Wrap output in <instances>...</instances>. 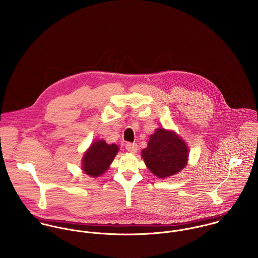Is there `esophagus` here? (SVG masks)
Wrapping results in <instances>:
<instances>
[{"label": "esophagus", "instance_id": "34e87169", "mask_svg": "<svg viewBox=\"0 0 258 258\" xmlns=\"http://www.w3.org/2000/svg\"><path fill=\"white\" fill-rule=\"evenodd\" d=\"M125 148L130 153H136L138 151V146L135 143H127Z\"/></svg>", "mask_w": 258, "mask_h": 258}]
</instances>
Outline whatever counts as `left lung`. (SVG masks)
<instances>
[{"instance_id":"left-lung-1","label":"left lung","mask_w":258,"mask_h":258,"mask_svg":"<svg viewBox=\"0 0 258 258\" xmlns=\"http://www.w3.org/2000/svg\"><path fill=\"white\" fill-rule=\"evenodd\" d=\"M142 157L148 169L158 178L164 179L183 170L188 157L184 140L174 131L158 128L150 136Z\"/></svg>"}]
</instances>
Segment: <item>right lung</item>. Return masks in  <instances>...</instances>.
Listing matches in <instances>:
<instances>
[{"label": "right lung", "instance_id": "1", "mask_svg": "<svg viewBox=\"0 0 258 258\" xmlns=\"http://www.w3.org/2000/svg\"><path fill=\"white\" fill-rule=\"evenodd\" d=\"M119 148L107 144L104 140L93 142L82 158V170L90 177H99L105 173L116 156Z\"/></svg>", "mask_w": 258, "mask_h": 258}]
</instances>
